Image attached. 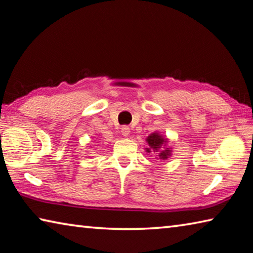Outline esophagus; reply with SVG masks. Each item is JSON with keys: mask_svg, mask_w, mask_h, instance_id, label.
<instances>
[{"mask_svg": "<svg viewBox=\"0 0 253 253\" xmlns=\"http://www.w3.org/2000/svg\"><path fill=\"white\" fill-rule=\"evenodd\" d=\"M122 134H123V136H125V137H128V136H129V134H130L129 127H128V126H123L122 127Z\"/></svg>", "mask_w": 253, "mask_h": 253, "instance_id": "obj_1", "label": "esophagus"}]
</instances>
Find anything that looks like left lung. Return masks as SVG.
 I'll return each mask as SVG.
<instances>
[{"mask_svg":"<svg viewBox=\"0 0 253 253\" xmlns=\"http://www.w3.org/2000/svg\"><path fill=\"white\" fill-rule=\"evenodd\" d=\"M168 142L169 139L166 136L161 135L159 131H154L146 137V143L148 144V147L145 148L146 153H155V159L158 160H168L172 153L171 148L168 147Z\"/></svg>","mask_w":253,"mask_h":253,"instance_id":"8db88e82","label":"left lung"}]
</instances>
